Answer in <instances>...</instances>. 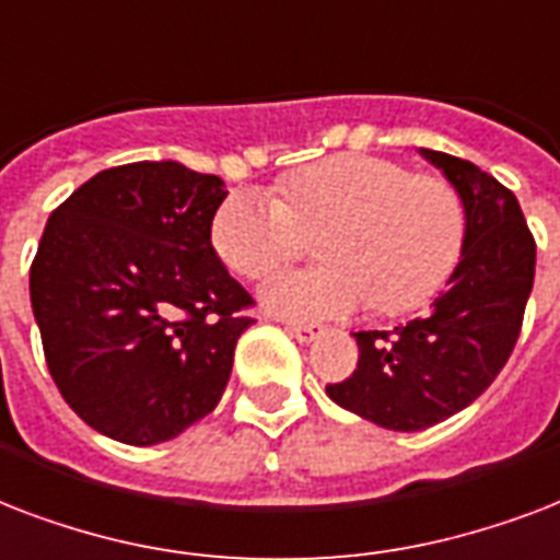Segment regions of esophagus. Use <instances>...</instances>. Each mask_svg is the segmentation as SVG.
<instances>
[{
	"mask_svg": "<svg viewBox=\"0 0 560 560\" xmlns=\"http://www.w3.org/2000/svg\"><path fill=\"white\" fill-rule=\"evenodd\" d=\"M285 332L301 341V345H310V341H315L324 332V327H315V324H285Z\"/></svg>",
	"mask_w": 560,
	"mask_h": 560,
	"instance_id": "1",
	"label": "esophagus"
}]
</instances>
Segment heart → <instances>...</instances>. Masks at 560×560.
Wrapping results in <instances>:
<instances>
[{
  "label": "heart",
  "instance_id": "obj_1",
  "mask_svg": "<svg viewBox=\"0 0 560 560\" xmlns=\"http://www.w3.org/2000/svg\"><path fill=\"white\" fill-rule=\"evenodd\" d=\"M318 236L324 266L277 271L259 303L298 320L345 318L374 303L402 315L435 298L465 248V203L456 186L411 175L397 160L339 154L298 168L277 195L242 189L212 212L210 240L224 266L257 280Z\"/></svg>",
  "mask_w": 560,
  "mask_h": 560
}]
</instances>
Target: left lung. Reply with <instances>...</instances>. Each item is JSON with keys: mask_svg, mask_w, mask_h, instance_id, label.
<instances>
[{"mask_svg": "<svg viewBox=\"0 0 560 560\" xmlns=\"http://www.w3.org/2000/svg\"><path fill=\"white\" fill-rule=\"evenodd\" d=\"M465 203V248L427 318L392 332H353L357 371L327 385L329 400L376 427L420 432L467 409L517 345L535 283V240L511 189L444 151L418 149Z\"/></svg>", "mask_w": 560, "mask_h": 560, "instance_id": "8db88e82", "label": "left lung"}]
</instances>
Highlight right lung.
Wrapping results in <instances>:
<instances>
[{
	"label": "right lung",
	"instance_id": "add662e5",
	"mask_svg": "<svg viewBox=\"0 0 560 560\" xmlns=\"http://www.w3.org/2000/svg\"><path fill=\"white\" fill-rule=\"evenodd\" d=\"M224 198L221 177L140 160L93 175L46 221L34 320L58 392L95 432L160 444L221 400L254 324L210 240Z\"/></svg>",
	"mask_w": 560,
	"mask_h": 560
}]
</instances>
